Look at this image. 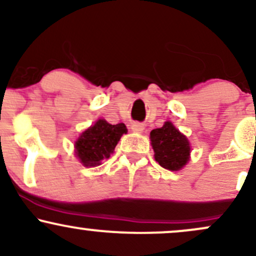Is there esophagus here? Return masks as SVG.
<instances>
[{
    "mask_svg": "<svg viewBox=\"0 0 256 256\" xmlns=\"http://www.w3.org/2000/svg\"><path fill=\"white\" fill-rule=\"evenodd\" d=\"M131 128H132V131H134V132H143V130H144V125H143L142 122H134L131 124Z\"/></svg>",
    "mask_w": 256,
    "mask_h": 256,
    "instance_id": "1",
    "label": "esophagus"
}]
</instances>
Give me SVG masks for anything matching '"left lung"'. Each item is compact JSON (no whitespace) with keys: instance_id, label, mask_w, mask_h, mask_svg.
<instances>
[{"instance_id":"obj_1","label":"left lung","mask_w":256,"mask_h":256,"mask_svg":"<svg viewBox=\"0 0 256 256\" xmlns=\"http://www.w3.org/2000/svg\"><path fill=\"white\" fill-rule=\"evenodd\" d=\"M150 140L158 165L170 171H178L189 160L190 146L188 138L166 122L162 128L150 132Z\"/></svg>"}]
</instances>
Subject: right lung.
<instances>
[{"mask_svg":"<svg viewBox=\"0 0 256 256\" xmlns=\"http://www.w3.org/2000/svg\"><path fill=\"white\" fill-rule=\"evenodd\" d=\"M128 132L125 124L112 125L100 119L76 142V154L84 166H98L110 158L120 137Z\"/></svg>","mask_w":256,"mask_h":256,"instance_id":"right-lung-1","label":"right lung"}]
</instances>
